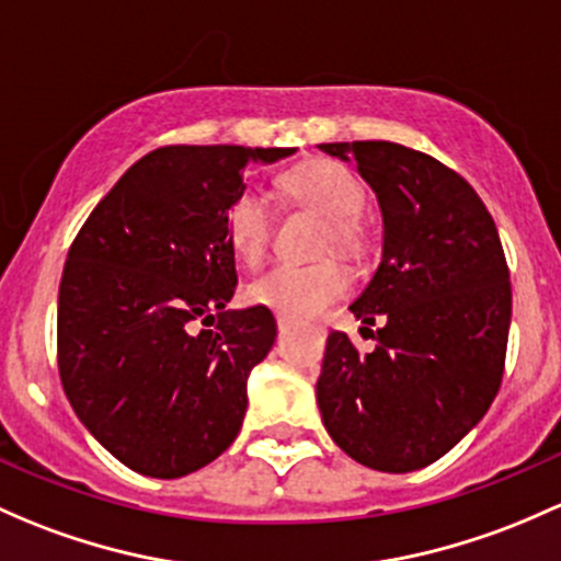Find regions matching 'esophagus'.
<instances>
[{
  "instance_id": "34e87169",
  "label": "esophagus",
  "mask_w": 561,
  "mask_h": 561,
  "mask_svg": "<svg viewBox=\"0 0 561 561\" xmlns=\"http://www.w3.org/2000/svg\"><path fill=\"white\" fill-rule=\"evenodd\" d=\"M276 328H279V335H287V333H290V320L279 317V320H276Z\"/></svg>"
}]
</instances>
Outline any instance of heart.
<instances>
[{
	"label": "heart",
	"instance_id": "heart-1",
	"mask_svg": "<svg viewBox=\"0 0 561 561\" xmlns=\"http://www.w3.org/2000/svg\"><path fill=\"white\" fill-rule=\"evenodd\" d=\"M282 187L298 202L314 206L330 220L328 239L339 247L355 239V217L363 209L365 191L344 163L309 161L282 176ZM226 231L233 252L247 263H255L265 252L271 236V217L263 196L241 191L226 211ZM350 287V274L339 263H279L247 287L252 304L265 306L287 320H306L320 314Z\"/></svg>",
	"mask_w": 561,
	"mask_h": 561
}]
</instances>
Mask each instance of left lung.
I'll use <instances>...</instances> for the list:
<instances>
[{
	"label": "left lung",
	"mask_w": 561,
	"mask_h": 561,
	"mask_svg": "<svg viewBox=\"0 0 561 561\" xmlns=\"http://www.w3.org/2000/svg\"><path fill=\"white\" fill-rule=\"evenodd\" d=\"M381 211V263L350 306L376 350L328 335L317 403L339 449L411 473L454 449L492 405L511 328V274L492 215L449 167L394 141H328Z\"/></svg>",
	"instance_id": "left-lung-1"
}]
</instances>
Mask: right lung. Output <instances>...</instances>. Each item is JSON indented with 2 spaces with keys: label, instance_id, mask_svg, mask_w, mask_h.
Wrapping results in <instances>:
<instances>
[{
  "label": "right lung",
  "instance_id": "add662e5",
  "mask_svg": "<svg viewBox=\"0 0 561 561\" xmlns=\"http://www.w3.org/2000/svg\"><path fill=\"white\" fill-rule=\"evenodd\" d=\"M296 147L169 145L139 158L80 228L58 287V374L88 433L126 468L180 479L239 435L265 306L226 309V211L250 163ZM215 329L197 330V322Z\"/></svg>",
  "mask_w": 561,
  "mask_h": 561
}]
</instances>
